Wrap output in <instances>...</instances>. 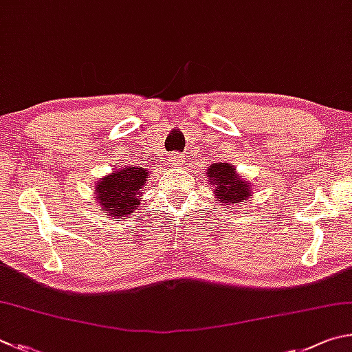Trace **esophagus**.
<instances>
[{
    "mask_svg": "<svg viewBox=\"0 0 352 352\" xmlns=\"http://www.w3.org/2000/svg\"><path fill=\"white\" fill-rule=\"evenodd\" d=\"M184 162H186V160H184V157L182 156H179V154H173V157H171V164H173V166H175V168H184Z\"/></svg>",
    "mask_w": 352,
    "mask_h": 352,
    "instance_id": "esophagus-1",
    "label": "esophagus"
}]
</instances>
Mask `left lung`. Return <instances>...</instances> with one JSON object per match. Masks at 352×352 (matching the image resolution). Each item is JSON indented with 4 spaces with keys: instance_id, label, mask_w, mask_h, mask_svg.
Listing matches in <instances>:
<instances>
[{
    "instance_id": "1",
    "label": "left lung",
    "mask_w": 352,
    "mask_h": 352,
    "mask_svg": "<svg viewBox=\"0 0 352 352\" xmlns=\"http://www.w3.org/2000/svg\"><path fill=\"white\" fill-rule=\"evenodd\" d=\"M208 187L221 208L236 207L249 201L254 195L252 184L229 162L212 164L206 171Z\"/></svg>"
}]
</instances>
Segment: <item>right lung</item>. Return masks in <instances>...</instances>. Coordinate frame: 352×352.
<instances>
[{"instance_id":"obj_1","label":"right lung","mask_w":352,"mask_h":352,"mask_svg":"<svg viewBox=\"0 0 352 352\" xmlns=\"http://www.w3.org/2000/svg\"><path fill=\"white\" fill-rule=\"evenodd\" d=\"M151 171L140 165H122L94 182L98 210L108 218L126 219L140 207Z\"/></svg>"}]
</instances>
